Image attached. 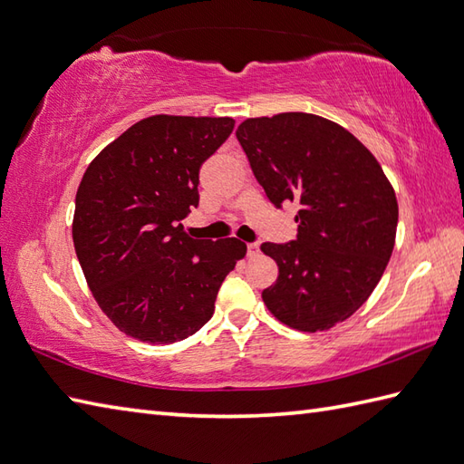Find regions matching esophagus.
<instances>
[{
	"mask_svg": "<svg viewBox=\"0 0 464 464\" xmlns=\"http://www.w3.org/2000/svg\"><path fill=\"white\" fill-rule=\"evenodd\" d=\"M246 255H249V256L258 255V243H249V245H246Z\"/></svg>",
	"mask_w": 464,
	"mask_h": 464,
	"instance_id": "34e87169",
	"label": "esophagus"
}]
</instances>
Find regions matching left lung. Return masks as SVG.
Segmentation results:
<instances>
[{
  "label": "left lung",
  "mask_w": 464,
  "mask_h": 464,
  "mask_svg": "<svg viewBox=\"0 0 464 464\" xmlns=\"http://www.w3.org/2000/svg\"><path fill=\"white\" fill-rule=\"evenodd\" d=\"M237 140L273 206H300L296 239L261 245L278 265L266 308L300 332L336 326L370 298L392 256L400 211L390 179L358 138L316 114L246 118Z\"/></svg>",
  "instance_id": "8db88e82"
}]
</instances>
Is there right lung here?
I'll return each instance as SVG.
<instances>
[{
	"label": "right lung",
	"mask_w": 464,
	"mask_h": 464,
	"mask_svg": "<svg viewBox=\"0 0 464 464\" xmlns=\"http://www.w3.org/2000/svg\"><path fill=\"white\" fill-rule=\"evenodd\" d=\"M233 118H144L86 168L72 243L92 296L140 342L174 343L213 316L246 245L191 239L179 223L199 203V168L233 132Z\"/></svg>",
	"instance_id": "obj_1"
}]
</instances>
